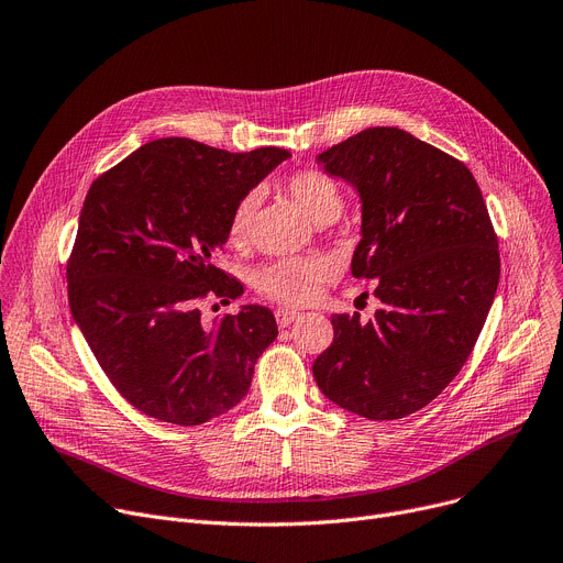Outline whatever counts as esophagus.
<instances>
[{
	"label": "esophagus",
	"mask_w": 563,
	"mask_h": 563,
	"mask_svg": "<svg viewBox=\"0 0 563 563\" xmlns=\"http://www.w3.org/2000/svg\"><path fill=\"white\" fill-rule=\"evenodd\" d=\"M297 319H299V312H297V310H287V308H278V310H276V321H278L280 329L289 327V323L297 321Z\"/></svg>",
	"instance_id": "obj_1"
}]
</instances>
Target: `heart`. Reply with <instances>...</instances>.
<instances>
[{"mask_svg":"<svg viewBox=\"0 0 563 563\" xmlns=\"http://www.w3.org/2000/svg\"><path fill=\"white\" fill-rule=\"evenodd\" d=\"M285 191L299 202L308 219L317 225L333 223L344 210V194L331 175L317 168H303L285 177ZM257 194H246L228 221V244L240 249L246 244L257 210ZM335 276V264L323 255H303L276 260L255 274V287L266 299L280 306H308L321 287Z\"/></svg>","mask_w":563,"mask_h":563,"instance_id":"1","label":"heart"}]
</instances>
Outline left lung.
Instances as JSON below:
<instances>
[{
    "label": "left lung",
    "instance_id": "obj_1",
    "mask_svg": "<svg viewBox=\"0 0 563 563\" xmlns=\"http://www.w3.org/2000/svg\"><path fill=\"white\" fill-rule=\"evenodd\" d=\"M363 202L351 274L374 280L380 310L331 317L312 365L319 390L367 420L433 401L475 346L499 283V251L475 175L399 128H369L317 155Z\"/></svg>",
    "mask_w": 563,
    "mask_h": 563
}]
</instances>
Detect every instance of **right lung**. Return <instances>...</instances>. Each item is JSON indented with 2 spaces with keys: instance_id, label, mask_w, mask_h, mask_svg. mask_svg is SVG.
<instances>
[{
  "instance_id": "obj_1",
  "label": "right lung",
  "mask_w": 563,
  "mask_h": 563,
  "mask_svg": "<svg viewBox=\"0 0 563 563\" xmlns=\"http://www.w3.org/2000/svg\"><path fill=\"white\" fill-rule=\"evenodd\" d=\"M289 157L168 136L88 189L66 269L70 312L113 388L147 418L196 427L246 397L278 338L274 312L242 306L205 327L198 301L244 294L212 260L234 205Z\"/></svg>"
}]
</instances>
